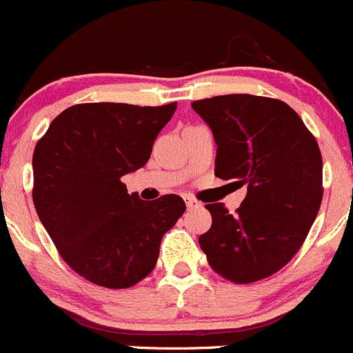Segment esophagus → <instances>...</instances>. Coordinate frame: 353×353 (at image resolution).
<instances>
[{
    "label": "esophagus",
    "mask_w": 353,
    "mask_h": 353,
    "mask_svg": "<svg viewBox=\"0 0 353 353\" xmlns=\"http://www.w3.org/2000/svg\"><path fill=\"white\" fill-rule=\"evenodd\" d=\"M185 204H187V209H197L201 208V202L194 197H185Z\"/></svg>",
    "instance_id": "1"
}]
</instances>
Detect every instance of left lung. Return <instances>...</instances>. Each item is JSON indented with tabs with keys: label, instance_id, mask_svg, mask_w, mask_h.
<instances>
[{
	"label": "left lung",
	"instance_id": "1",
	"mask_svg": "<svg viewBox=\"0 0 353 353\" xmlns=\"http://www.w3.org/2000/svg\"><path fill=\"white\" fill-rule=\"evenodd\" d=\"M214 137V175L247 187L236 214L208 204L212 225L199 236L208 263L233 283L271 276L299 252L323 201V158L287 103L228 94L192 103Z\"/></svg>",
	"mask_w": 353,
	"mask_h": 353
}]
</instances>
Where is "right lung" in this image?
<instances>
[{
    "mask_svg": "<svg viewBox=\"0 0 353 353\" xmlns=\"http://www.w3.org/2000/svg\"><path fill=\"white\" fill-rule=\"evenodd\" d=\"M176 103L75 104L59 113L32 156V199L59 256L94 285L128 288L156 266L161 239L185 211L180 195L142 201L121 176L151 158Z\"/></svg>",
    "mask_w": 353,
    "mask_h": 353,
    "instance_id": "1",
    "label": "right lung"
}]
</instances>
